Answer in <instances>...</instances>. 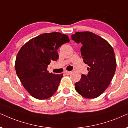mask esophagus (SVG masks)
Masks as SVG:
<instances>
[{
  "label": "esophagus",
  "mask_w": 128,
  "mask_h": 128,
  "mask_svg": "<svg viewBox=\"0 0 128 128\" xmlns=\"http://www.w3.org/2000/svg\"><path fill=\"white\" fill-rule=\"evenodd\" d=\"M71 72H69V71H66V72H65V73L66 74H70L71 73Z\"/></svg>",
  "instance_id": "1"
}]
</instances>
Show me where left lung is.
<instances>
[{
	"label": "left lung",
	"instance_id": "8db88e82",
	"mask_svg": "<svg viewBox=\"0 0 128 128\" xmlns=\"http://www.w3.org/2000/svg\"><path fill=\"white\" fill-rule=\"evenodd\" d=\"M76 43H81V55L89 67L87 75L82 74L75 83L76 92L87 98H94L109 86L116 68L112 46L108 42L91 32H77L72 35Z\"/></svg>",
	"mask_w": 128,
	"mask_h": 128
}]
</instances>
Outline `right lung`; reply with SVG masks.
<instances>
[{
    "instance_id": "1",
    "label": "right lung",
    "mask_w": 128,
    "mask_h": 128,
    "mask_svg": "<svg viewBox=\"0 0 128 128\" xmlns=\"http://www.w3.org/2000/svg\"><path fill=\"white\" fill-rule=\"evenodd\" d=\"M70 41L60 32L45 33L25 44L18 53L16 72L24 88L32 97L44 100L56 93L63 74L50 73L47 66L58 59L57 50Z\"/></svg>"
}]
</instances>
